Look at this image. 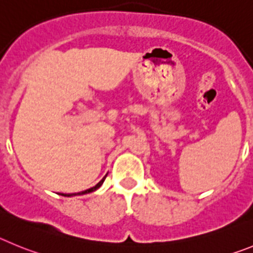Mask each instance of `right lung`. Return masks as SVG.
I'll use <instances>...</instances> for the list:
<instances>
[{
  "instance_id": "add662e5",
  "label": "right lung",
  "mask_w": 253,
  "mask_h": 253,
  "mask_svg": "<svg viewBox=\"0 0 253 253\" xmlns=\"http://www.w3.org/2000/svg\"><path fill=\"white\" fill-rule=\"evenodd\" d=\"M106 176H107V175H106ZM106 176H104L103 179H102V180L99 181L98 184H97V185H94V186H93V188L87 189V190H84V192H81V193H74V194H60V195H63V197H74V195H83V194H88V193L95 192V190H97V189L101 188V185H102V184H103V181H104V179H106Z\"/></svg>"
}]
</instances>
